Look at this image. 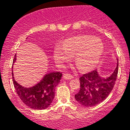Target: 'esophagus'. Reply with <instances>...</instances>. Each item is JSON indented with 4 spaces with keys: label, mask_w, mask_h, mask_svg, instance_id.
<instances>
[{
    "label": "esophagus",
    "mask_w": 130,
    "mask_h": 130,
    "mask_svg": "<svg viewBox=\"0 0 130 130\" xmlns=\"http://www.w3.org/2000/svg\"><path fill=\"white\" fill-rule=\"evenodd\" d=\"M63 78L64 79H72L73 78V76L70 74H69V73H64V75H63Z\"/></svg>",
    "instance_id": "1"
}]
</instances>
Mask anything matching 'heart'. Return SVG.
Listing matches in <instances>:
<instances>
[{"mask_svg":"<svg viewBox=\"0 0 130 130\" xmlns=\"http://www.w3.org/2000/svg\"><path fill=\"white\" fill-rule=\"evenodd\" d=\"M104 46L100 39L92 36H79L67 39L62 47L54 51V58L58 63L67 62L74 56V62L79 70L87 72L92 70L99 62Z\"/></svg>","mask_w":130,"mask_h":130,"instance_id":"heart-1","label":"heart"}]
</instances>
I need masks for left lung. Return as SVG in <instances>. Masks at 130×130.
Listing matches in <instances>:
<instances>
[{
    "mask_svg": "<svg viewBox=\"0 0 130 130\" xmlns=\"http://www.w3.org/2000/svg\"><path fill=\"white\" fill-rule=\"evenodd\" d=\"M119 71V62L109 77H101L97 70L85 73L79 78L80 90L75 98L81 105L92 107L100 104L109 96L114 87Z\"/></svg>",
    "mask_w": 130,
    "mask_h": 130,
    "instance_id": "1",
    "label": "left lung"
}]
</instances>
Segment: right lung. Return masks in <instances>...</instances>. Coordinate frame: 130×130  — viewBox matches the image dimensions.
Masks as SVG:
<instances>
[{
	"instance_id": "obj_1",
	"label": "right lung",
	"mask_w": 130,
	"mask_h": 130,
	"mask_svg": "<svg viewBox=\"0 0 130 130\" xmlns=\"http://www.w3.org/2000/svg\"><path fill=\"white\" fill-rule=\"evenodd\" d=\"M15 60L16 54L13 64ZM62 75V73L59 72L47 73L37 85L30 88H25L15 81L12 72L13 85L20 99L30 109L38 110L46 109L52 103L55 97V87L60 83Z\"/></svg>"
}]
</instances>
